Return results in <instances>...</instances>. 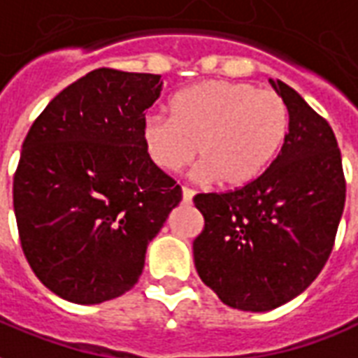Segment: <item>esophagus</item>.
I'll return each mask as SVG.
<instances>
[{"label": "esophagus", "instance_id": "esophagus-1", "mask_svg": "<svg viewBox=\"0 0 358 358\" xmlns=\"http://www.w3.org/2000/svg\"><path fill=\"white\" fill-rule=\"evenodd\" d=\"M193 195H195V192L193 189H189V187H182V199H184V203H192Z\"/></svg>", "mask_w": 358, "mask_h": 358}]
</instances>
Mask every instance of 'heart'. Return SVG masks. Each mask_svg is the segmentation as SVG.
<instances>
[{
	"label": "heart",
	"instance_id": "heart-1",
	"mask_svg": "<svg viewBox=\"0 0 358 358\" xmlns=\"http://www.w3.org/2000/svg\"><path fill=\"white\" fill-rule=\"evenodd\" d=\"M171 119L148 115L140 140L159 171L186 169L199 152V174L224 189H239L279 157L288 138L287 102L250 83L208 79L176 92Z\"/></svg>",
	"mask_w": 358,
	"mask_h": 358
}]
</instances>
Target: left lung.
Here are the masks:
<instances>
[{
  "mask_svg": "<svg viewBox=\"0 0 358 358\" xmlns=\"http://www.w3.org/2000/svg\"><path fill=\"white\" fill-rule=\"evenodd\" d=\"M271 85L290 119L279 157L248 186L193 197L205 218L193 241L197 273L226 306L241 311L275 309L317 279L345 205L332 127L292 87L279 79Z\"/></svg>",
  "mask_w": 358,
  "mask_h": 358,
  "instance_id": "8db88e82",
  "label": "left lung"
}]
</instances>
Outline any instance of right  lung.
I'll return each instance as SVG.
<instances>
[{
	"instance_id": "right-lung-1",
	"label": "right lung",
	"mask_w": 358,
	"mask_h": 358,
	"mask_svg": "<svg viewBox=\"0 0 358 358\" xmlns=\"http://www.w3.org/2000/svg\"><path fill=\"white\" fill-rule=\"evenodd\" d=\"M161 76L98 68L58 92L22 144L13 205L31 271L73 303L138 282L145 248L182 201L140 140Z\"/></svg>"
}]
</instances>
